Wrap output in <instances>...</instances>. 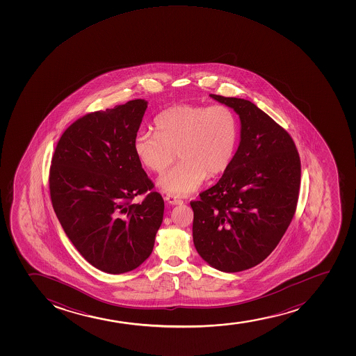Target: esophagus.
Here are the masks:
<instances>
[{"instance_id": "1", "label": "esophagus", "mask_w": 356, "mask_h": 356, "mask_svg": "<svg viewBox=\"0 0 356 356\" xmlns=\"http://www.w3.org/2000/svg\"><path fill=\"white\" fill-rule=\"evenodd\" d=\"M165 200H168V203L172 205L183 204V200L178 198V197L173 196V195H168V196L165 197Z\"/></svg>"}]
</instances>
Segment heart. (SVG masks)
Masks as SVG:
<instances>
[{
  "mask_svg": "<svg viewBox=\"0 0 356 356\" xmlns=\"http://www.w3.org/2000/svg\"><path fill=\"white\" fill-rule=\"evenodd\" d=\"M156 127L136 131L133 146L140 163L156 175L166 171L178 153L181 161L158 180L165 193L188 196L205 177L221 175L233 160L237 120L229 106H171L156 116Z\"/></svg>",
  "mask_w": 356,
  "mask_h": 356,
  "instance_id": "1",
  "label": "heart"
}]
</instances>
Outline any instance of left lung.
Masks as SVG:
<instances>
[{"label": "left lung", "mask_w": 356, "mask_h": 356, "mask_svg": "<svg viewBox=\"0 0 356 356\" xmlns=\"http://www.w3.org/2000/svg\"><path fill=\"white\" fill-rule=\"evenodd\" d=\"M210 97L238 115L240 145L221 179L190 203L193 243L211 267L234 273L264 261L284 236L298 202L300 159L290 134L254 103Z\"/></svg>", "instance_id": "1"}]
</instances>
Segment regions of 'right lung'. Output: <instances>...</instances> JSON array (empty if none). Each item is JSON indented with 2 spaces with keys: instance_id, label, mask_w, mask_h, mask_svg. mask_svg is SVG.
I'll return each instance as SVG.
<instances>
[{
  "instance_id": "right-lung-1",
  "label": "right lung",
  "mask_w": 356,
  "mask_h": 356,
  "mask_svg": "<svg viewBox=\"0 0 356 356\" xmlns=\"http://www.w3.org/2000/svg\"><path fill=\"white\" fill-rule=\"evenodd\" d=\"M147 101L133 99L72 123L57 143L49 168L54 213L76 250L106 273L139 267L151 255L163 200L135 156Z\"/></svg>"
}]
</instances>
